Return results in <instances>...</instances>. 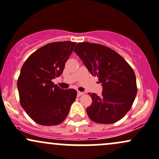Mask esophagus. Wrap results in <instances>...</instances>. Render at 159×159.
Here are the masks:
<instances>
[{"instance_id": "esophagus-1", "label": "esophagus", "mask_w": 159, "mask_h": 159, "mask_svg": "<svg viewBox=\"0 0 159 159\" xmlns=\"http://www.w3.org/2000/svg\"><path fill=\"white\" fill-rule=\"evenodd\" d=\"M83 94H84V92H80V91H78V92H77V95H78V96H81V95H83Z\"/></svg>"}]
</instances>
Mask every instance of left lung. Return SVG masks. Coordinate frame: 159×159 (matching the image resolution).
Segmentation results:
<instances>
[{"label":"left lung","instance_id":"1","mask_svg":"<svg viewBox=\"0 0 159 159\" xmlns=\"http://www.w3.org/2000/svg\"><path fill=\"white\" fill-rule=\"evenodd\" d=\"M74 52L103 87L101 95L90 94L92 103L86 108L89 117L101 124L118 122L129 111L137 95L133 69L116 52L100 44L79 43Z\"/></svg>","mask_w":159,"mask_h":159}]
</instances>
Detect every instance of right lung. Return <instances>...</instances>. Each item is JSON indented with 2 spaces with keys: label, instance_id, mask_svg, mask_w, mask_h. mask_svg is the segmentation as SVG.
I'll use <instances>...</instances> for the list:
<instances>
[{
  "label": "right lung",
  "instance_id": "obj_1",
  "mask_svg": "<svg viewBox=\"0 0 159 159\" xmlns=\"http://www.w3.org/2000/svg\"><path fill=\"white\" fill-rule=\"evenodd\" d=\"M75 45L71 41L48 43L22 65L17 81L21 106L37 124L56 125L68 115L77 92L61 89L52 80L62 74Z\"/></svg>",
  "mask_w": 159,
  "mask_h": 159
}]
</instances>
